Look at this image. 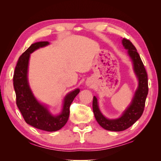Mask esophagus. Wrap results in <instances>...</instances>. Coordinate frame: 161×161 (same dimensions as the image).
Here are the masks:
<instances>
[{
	"label": "esophagus",
	"instance_id": "esophagus-1",
	"mask_svg": "<svg viewBox=\"0 0 161 161\" xmlns=\"http://www.w3.org/2000/svg\"><path fill=\"white\" fill-rule=\"evenodd\" d=\"M88 85H89V84H88Z\"/></svg>",
	"mask_w": 161,
	"mask_h": 161
}]
</instances>
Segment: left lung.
<instances>
[{
  "label": "left lung",
  "instance_id": "left-lung-1",
  "mask_svg": "<svg viewBox=\"0 0 161 161\" xmlns=\"http://www.w3.org/2000/svg\"><path fill=\"white\" fill-rule=\"evenodd\" d=\"M121 43L132 62L133 70L138 80V88L130 104L118 118L108 119L101 112L97 98L94 96L92 101V110L95 119L102 128L109 131H120L130 128L142 115L146 99L148 92V76L142 60L134 46L130 40L123 38Z\"/></svg>",
  "mask_w": 161,
  "mask_h": 161
}]
</instances>
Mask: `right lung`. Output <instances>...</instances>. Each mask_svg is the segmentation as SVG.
I'll return each mask as SVG.
<instances>
[{
  "mask_svg": "<svg viewBox=\"0 0 161 161\" xmlns=\"http://www.w3.org/2000/svg\"><path fill=\"white\" fill-rule=\"evenodd\" d=\"M48 42H39L31 44L19 57L14 70L13 85L16 93V103L26 123L33 127L47 131L60 130L66 124L70 115V106L80 89L69 92L64 98L62 109L58 115H53L47 106L40 103L34 96L29 85L28 66L30 54L40 47L49 45Z\"/></svg>",
  "mask_w": 161,
  "mask_h": 161,
  "instance_id": "add662e5",
  "label": "right lung"
}]
</instances>
